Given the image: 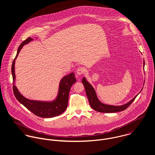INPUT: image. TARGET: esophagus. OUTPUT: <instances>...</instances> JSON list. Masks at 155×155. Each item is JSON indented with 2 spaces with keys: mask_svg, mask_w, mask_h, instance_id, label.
Wrapping results in <instances>:
<instances>
[{
  "mask_svg": "<svg viewBox=\"0 0 155 155\" xmlns=\"http://www.w3.org/2000/svg\"><path fill=\"white\" fill-rule=\"evenodd\" d=\"M85 71V69L82 67H79L76 70V73L78 75H81L84 74Z\"/></svg>",
  "mask_w": 155,
  "mask_h": 155,
  "instance_id": "34e87169",
  "label": "esophagus"
}]
</instances>
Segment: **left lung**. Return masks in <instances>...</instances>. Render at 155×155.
<instances>
[{
  "mask_svg": "<svg viewBox=\"0 0 155 155\" xmlns=\"http://www.w3.org/2000/svg\"><path fill=\"white\" fill-rule=\"evenodd\" d=\"M144 65H145V63H144V60L143 66H144ZM82 82V84H84V86L85 89L86 94L88 98L89 103V104H90L91 108L97 111L102 112V113H116V112L125 110L126 109H127L130 106V104L134 101V100L135 99V98L137 97L138 94L143 89L142 88L141 91L136 96H135V97H134L133 99L131 100H130L128 103H127L124 105H122V106H113V105H109V104H104V103H101L98 100L95 89L87 81L85 78H84V77L83 78Z\"/></svg>",
  "mask_w": 155,
  "mask_h": 155,
  "instance_id": "obj_1",
  "label": "left lung"
}]
</instances>
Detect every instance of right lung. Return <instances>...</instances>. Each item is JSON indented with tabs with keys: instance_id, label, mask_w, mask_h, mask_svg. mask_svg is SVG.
Returning <instances> with one entry per match:
<instances>
[{
	"instance_id": "right-lung-1",
	"label": "right lung",
	"mask_w": 155,
	"mask_h": 155,
	"mask_svg": "<svg viewBox=\"0 0 155 155\" xmlns=\"http://www.w3.org/2000/svg\"><path fill=\"white\" fill-rule=\"evenodd\" d=\"M33 39L31 38H27L23 41L18 48L17 53L12 62L11 71L13 78V91L17 100L25 106L28 110L35 115L44 118H49L58 116L66 110L68 104V94L70 88L73 84L76 82L74 73H71L64 76L60 82L58 92L56 98L52 101H42L31 100L25 98L18 91L15 85V63L18 54L24 45L27 44Z\"/></svg>"
}]
</instances>
